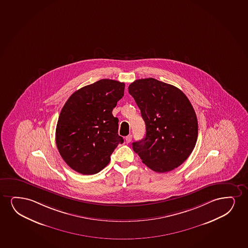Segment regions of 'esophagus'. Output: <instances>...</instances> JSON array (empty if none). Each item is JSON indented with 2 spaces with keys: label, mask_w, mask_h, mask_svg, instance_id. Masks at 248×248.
<instances>
[{
  "label": "esophagus",
  "mask_w": 248,
  "mask_h": 248,
  "mask_svg": "<svg viewBox=\"0 0 248 248\" xmlns=\"http://www.w3.org/2000/svg\"><path fill=\"white\" fill-rule=\"evenodd\" d=\"M132 140V135H129L128 136H126L125 137V141L126 143H129V142H131Z\"/></svg>",
  "instance_id": "obj_1"
}]
</instances>
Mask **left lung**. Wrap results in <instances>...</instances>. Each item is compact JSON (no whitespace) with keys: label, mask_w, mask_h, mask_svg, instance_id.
<instances>
[{"label":"left lung","mask_w":248,"mask_h":248,"mask_svg":"<svg viewBox=\"0 0 248 248\" xmlns=\"http://www.w3.org/2000/svg\"><path fill=\"white\" fill-rule=\"evenodd\" d=\"M129 93L145 123V138L133 150L151 170L163 173L186 161L196 145L198 120L186 95L177 87L154 79L136 80Z\"/></svg>","instance_id":"left-lung-1"}]
</instances>
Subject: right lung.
I'll use <instances>...</instances> for the list:
<instances>
[{
  "label": "right lung",
  "mask_w": 248,
  "mask_h": 248,
  "mask_svg": "<svg viewBox=\"0 0 248 248\" xmlns=\"http://www.w3.org/2000/svg\"><path fill=\"white\" fill-rule=\"evenodd\" d=\"M124 82L102 79L75 92L59 116L55 142L66 164L93 175L109 163L110 155L124 142L119 119L112 111L124 93Z\"/></svg>",
  "instance_id": "right-lung-1"
}]
</instances>
